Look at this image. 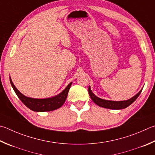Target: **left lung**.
I'll return each mask as SVG.
<instances>
[{"label": "left lung", "instance_id": "left-lung-1", "mask_svg": "<svg viewBox=\"0 0 155 155\" xmlns=\"http://www.w3.org/2000/svg\"><path fill=\"white\" fill-rule=\"evenodd\" d=\"M142 89L140 91L138 94H137L135 96L131 97V99L125 101H119V102H116V101H109V100H102L101 98H99L95 96V95L93 94L91 88L89 87L88 91L89 94L91 97V100H93L95 104H96L97 105L99 106L103 107V108H108V109H113V110H119V109H123L127 107H128L129 105H131L135 100H136L140 94H141Z\"/></svg>", "mask_w": 155, "mask_h": 155}]
</instances>
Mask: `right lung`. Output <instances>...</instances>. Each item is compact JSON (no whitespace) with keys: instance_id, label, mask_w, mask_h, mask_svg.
Segmentation results:
<instances>
[{"instance_id":"right-lung-1","label":"right lung","mask_w":155,"mask_h":155,"mask_svg":"<svg viewBox=\"0 0 155 155\" xmlns=\"http://www.w3.org/2000/svg\"><path fill=\"white\" fill-rule=\"evenodd\" d=\"M10 82L11 86L15 91V94L18 95L22 102L24 103L25 106L28 108L35 112H47L52 111L54 110L58 109L62 106L66 100L67 95H68L69 89L72 83L66 87V88L64 91L58 95L51 98H46V99H35V98H31L26 97L19 92L18 89L16 88L15 85L11 81L10 78Z\"/></svg>"}]
</instances>
